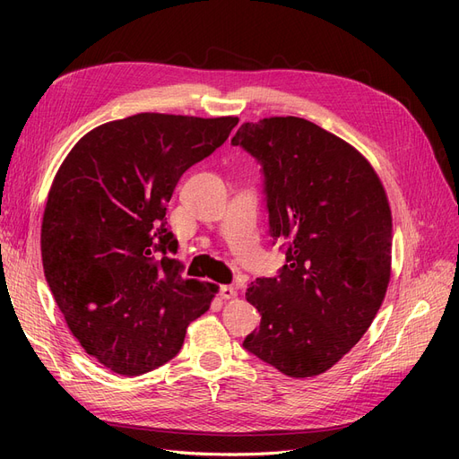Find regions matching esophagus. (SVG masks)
Segmentation results:
<instances>
[{"mask_svg": "<svg viewBox=\"0 0 459 459\" xmlns=\"http://www.w3.org/2000/svg\"><path fill=\"white\" fill-rule=\"evenodd\" d=\"M220 297L224 300H231V299L238 297V289L231 287V285H221L220 287Z\"/></svg>", "mask_w": 459, "mask_h": 459, "instance_id": "34e87169", "label": "esophagus"}]
</instances>
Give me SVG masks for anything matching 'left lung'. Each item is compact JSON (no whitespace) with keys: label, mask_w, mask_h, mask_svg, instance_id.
Instances as JSON below:
<instances>
[{"label":"left lung","mask_w":459,"mask_h":459,"mask_svg":"<svg viewBox=\"0 0 459 459\" xmlns=\"http://www.w3.org/2000/svg\"><path fill=\"white\" fill-rule=\"evenodd\" d=\"M262 164L272 238L287 241L277 277L247 300L260 327L243 346L289 377H314L364 337L391 281L393 216L369 160L299 117L245 122L231 140Z\"/></svg>","instance_id":"left-lung-1"}]
</instances>
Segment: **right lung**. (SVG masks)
Segmentation results:
<instances>
[{
	"label": "right lung",
	"instance_id": "right-lung-1",
	"mask_svg": "<svg viewBox=\"0 0 459 459\" xmlns=\"http://www.w3.org/2000/svg\"><path fill=\"white\" fill-rule=\"evenodd\" d=\"M238 117L140 113L88 132L48 195L41 262L65 322L120 375L172 359L218 285L184 280L166 204L182 174L220 147Z\"/></svg>",
	"mask_w": 459,
	"mask_h": 459
}]
</instances>
